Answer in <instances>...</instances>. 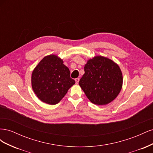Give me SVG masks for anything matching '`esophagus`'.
<instances>
[{
    "instance_id": "1",
    "label": "esophagus",
    "mask_w": 153,
    "mask_h": 153,
    "mask_svg": "<svg viewBox=\"0 0 153 153\" xmlns=\"http://www.w3.org/2000/svg\"><path fill=\"white\" fill-rule=\"evenodd\" d=\"M75 82H76V84H78V82H79V80H80V79L78 78H75Z\"/></svg>"
}]
</instances>
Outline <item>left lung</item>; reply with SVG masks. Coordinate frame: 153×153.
Here are the masks:
<instances>
[{"label": "left lung", "mask_w": 153, "mask_h": 153, "mask_svg": "<svg viewBox=\"0 0 153 153\" xmlns=\"http://www.w3.org/2000/svg\"><path fill=\"white\" fill-rule=\"evenodd\" d=\"M79 85L91 102L105 105L119 94L123 78L118 64L106 57L97 55L87 61Z\"/></svg>", "instance_id": "1"}]
</instances>
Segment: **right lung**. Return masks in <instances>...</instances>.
<instances>
[{"mask_svg":"<svg viewBox=\"0 0 153 153\" xmlns=\"http://www.w3.org/2000/svg\"><path fill=\"white\" fill-rule=\"evenodd\" d=\"M58 55L50 54L41 60L31 76V85L37 97L43 103L60 102L75 81L70 78L69 68Z\"/></svg>","mask_w":153,"mask_h":153,"instance_id":"1","label":"right lung"}]
</instances>
